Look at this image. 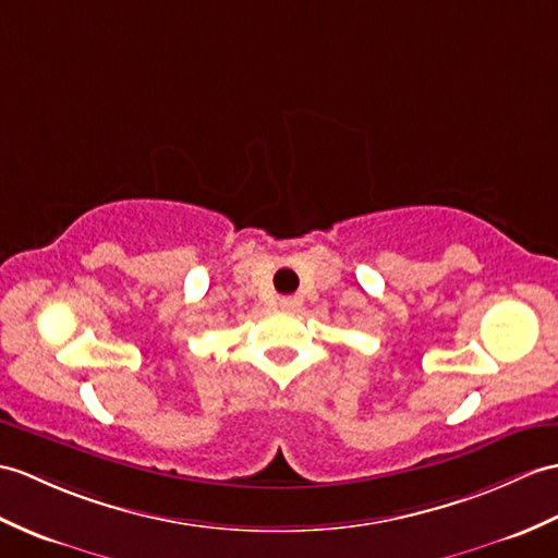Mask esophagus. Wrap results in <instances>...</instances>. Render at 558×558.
I'll return each mask as SVG.
<instances>
[{"label": "esophagus", "mask_w": 558, "mask_h": 558, "mask_svg": "<svg viewBox=\"0 0 558 558\" xmlns=\"http://www.w3.org/2000/svg\"><path fill=\"white\" fill-rule=\"evenodd\" d=\"M302 296L300 294H288V296H280V300H278V304H280V308L282 311H296V308H300L302 306Z\"/></svg>", "instance_id": "esophagus-1"}]
</instances>
